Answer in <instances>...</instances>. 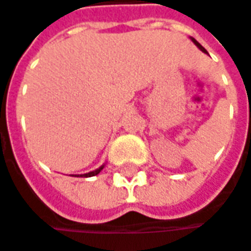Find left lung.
Wrapping results in <instances>:
<instances>
[{
    "mask_svg": "<svg viewBox=\"0 0 251 251\" xmlns=\"http://www.w3.org/2000/svg\"><path fill=\"white\" fill-rule=\"evenodd\" d=\"M192 41H193V42H195V45H196V47H198V48H199L200 51H201V52H204V53H207V51H206V50H204V48H203V47H201V45H200L199 42H198V41H196V39H195V38H192Z\"/></svg>",
    "mask_w": 251,
    "mask_h": 251,
    "instance_id": "1",
    "label": "left lung"
}]
</instances>
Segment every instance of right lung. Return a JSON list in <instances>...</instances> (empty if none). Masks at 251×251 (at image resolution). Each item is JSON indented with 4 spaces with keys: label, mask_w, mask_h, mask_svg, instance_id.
I'll return each instance as SVG.
<instances>
[{
    "label": "right lung",
    "mask_w": 251,
    "mask_h": 251,
    "mask_svg": "<svg viewBox=\"0 0 251 251\" xmlns=\"http://www.w3.org/2000/svg\"><path fill=\"white\" fill-rule=\"evenodd\" d=\"M102 169H103V166H100L99 169L94 170V172H89V173H85V175H81V176H83V177H91V176H96V175H98V173H99V172H100V170H102Z\"/></svg>",
    "instance_id": "right-lung-1"
}]
</instances>
